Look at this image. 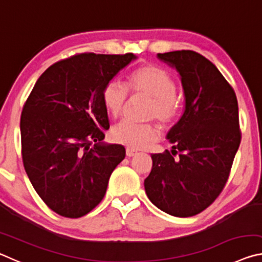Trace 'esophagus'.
Segmentation results:
<instances>
[{
  "mask_svg": "<svg viewBox=\"0 0 262 262\" xmlns=\"http://www.w3.org/2000/svg\"><path fill=\"white\" fill-rule=\"evenodd\" d=\"M137 152L135 151V150H133V149H129V148H127L126 149V155H127V157H133V156H135Z\"/></svg>",
  "mask_w": 262,
  "mask_h": 262,
  "instance_id": "obj_1",
  "label": "esophagus"
}]
</instances>
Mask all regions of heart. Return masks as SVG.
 Masks as SVG:
<instances>
[{
    "instance_id": "obj_1",
    "label": "heart",
    "mask_w": 262,
    "mask_h": 262,
    "mask_svg": "<svg viewBox=\"0 0 262 262\" xmlns=\"http://www.w3.org/2000/svg\"><path fill=\"white\" fill-rule=\"evenodd\" d=\"M128 90L133 94L150 97L145 115L157 118L164 125H170L178 118L180 99L177 96L174 77L156 64H144L135 69L127 79V88L117 79H110L101 90V100L107 112L117 117L122 112L128 99ZM159 137V127L154 122L122 120L111 129L114 143L132 149L144 148Z\"/></svg>"
}]
</instances>
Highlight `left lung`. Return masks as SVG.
I'll use <instances>...</instances> for the list:
<instances>
[{"label": "left lung", "mask_w": 262, "mask_h": 262, "mask_svg": "<svg viewBox=\"0 0 262 262\" xmlns=\"http://www.w3.org/2000/svg\"><path fill=\"white\" fill-rule=\"evenodd\" d=\"M158 59L180 74L185 111L167 134L171 152L151 155L144 188L161 210L189 217L209 207L227 184L242 140L238 101L220 70L199 53H159Z\"/></svg>", "instance_id": "left-lung-1"}]
</instances>
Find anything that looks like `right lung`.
Returning <instances> with one entry per match:
<instances>
[{
  "label": "right lung",
  "instance_id": "obj_1",
  "mask_svg": "<svg viewBox=\"0 0 262 262\" xmlns=\"http://www.w3.org/2000/svg\"><path fill=\"white\" fill-rule=\"evenodd\" d=\"M135 57L81 53L57 61L26 99L20 115L24 168L56 214L68 219L89 214L125 158L122 145L103 143L110 122L101 90Z\"/></svg>",
  "mask_w": 262,
  "mask_h": 262
}]
</instances>
